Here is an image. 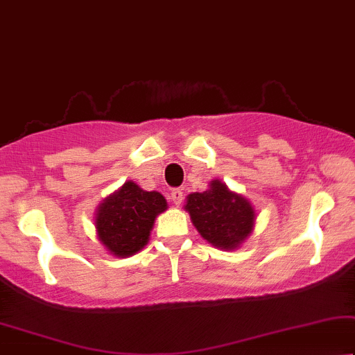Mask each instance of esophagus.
<instances>
[{"label":"esophagus","mask_w":355,"mask_h":355,"mask_svg":"<svg viewBox=\"0 0 355 355\" xmlns=\"http://www.w3.org/2000/svg\"><path fill=\"white\" fill-rule=\"evenodd\" d=\"M170 198H172L175 206H180L183 201V191L180 188H175V190H172V193H170Z\"/></svg>","instance_id":"1"}]
</instances>
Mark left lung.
Here are the masks:
<instances>
[{
	"label": "left lung",
	"instance_id": "obj_1",
	"mask_svg": "<svg viewBox=\"0 0 355 355\" xmlns=\"http://www.w3.org/2000/svg\"><path fill=\"white\" fill-rule=\"evenodd\" d=\"M185 209L201 237L220 250H237L257 219L252 202L220 180H212L209 190L188 195Z\"/></svg>",
	"mask_w": 355,
	"mask_h": 355
}]
</instances>
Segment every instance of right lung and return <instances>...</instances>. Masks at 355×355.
I'll return each mask as SVG.
<instances>
[{"instance_id":"right-lung-1","label":"right lung","mask_w":355,"mask_h":355,"mask_svg":"<svg viewBox=\"0 0 355 355\" xmlns=\"http://www.w3.org/2000/svg\"><path fill=\"white\" fill-rule=\"evenodd\" d=\"M165 209L167 201L159 191H144L135 182H126L97 207L98 242L113 257H131L148 245L155 217Z\"/></svg>"}]
</instances>
